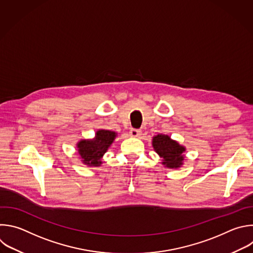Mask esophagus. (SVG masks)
<instances>
[{"label":"esophagus","instance_id":"esophagus-1","mask_svg":"<svg viewBox=\"0 0 253 253\" xmlns=\"http://www.w3.org/2000/svg\"><path fill=\"white\" fill-rule=\"evenodd\" d=\"M130 135L132 137H140L142 135V131L139 130V129H131Z\"/></svg>","mask_w":253,"mask_h":253}]
</instances>
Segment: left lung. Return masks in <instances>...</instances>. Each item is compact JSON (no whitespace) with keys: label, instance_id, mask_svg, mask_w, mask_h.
<instances>
[{"label":"left lung","instance_id":"left-lung-1","mask_svg":"<svg viewBox=\"0 0 253 253\" xmlns=\"http://www.w3.org/2000/svg\"><path fill=\"white\" fill-rule=\"evenodd\" d=\"M154 151L162 158V165L169 169H179L184 165L186 147L170 136L158 134L152 139Z\"/></svg>","mask_w":253,"mask_h":253}]
</instances>
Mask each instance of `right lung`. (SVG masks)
Segmentation results:
<instances>
[{"label":"right lung","instance_id":"add662e5","mask_svg":"<svg viewBox=\"0 0 253 253\" xmlns=\"http://www.w3.org/2000/svg\"><path fill=\"white\" fill-rule=\"evenodd\" d=\"M117 133L110 130L99 129L94 138L82 139L77 142L76 148L82 164L88 167H99L102 157L114 142Z\"/></svg>","mask_w":253,"mask_h":253}]
</instances>
